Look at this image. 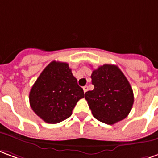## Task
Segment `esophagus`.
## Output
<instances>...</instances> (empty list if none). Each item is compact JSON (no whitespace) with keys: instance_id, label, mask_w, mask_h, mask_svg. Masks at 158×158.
I'll return each instance as SVG.
<instances>
[{"instance_id":"esophagus-1","label":"esophagus","mask_w":158,"mask_h":158,"mask_svg":"<svg viewBox=\"0 0 158 158\" xmlns=\"http://www.w3.org/2000/svg\"><path fill=\"white\" fill-rule=\"evenodd\" d=\"M87 90H88V87H87V86H85V87H83L84 93H87Z\"/></svg>"}]
</instances>
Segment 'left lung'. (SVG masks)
Instances as JSON below:
<instances>
[{"label": "left lung", "instance_id": "1", "mask_svg": "<svg viewBox=\"0 0 158 158\" xmlns=\"http://www.w3.org/2000/svg\"><path fill=\"white\" fill-rule=\"evenodd\" d=\"M91 78L94 89L85 93V98L93 115L108 125L126 118L134 103V94L119 68L105 64L94 70Z\"/></svg>", "mask_w": 158, "mask_h": 158}]
</instances>
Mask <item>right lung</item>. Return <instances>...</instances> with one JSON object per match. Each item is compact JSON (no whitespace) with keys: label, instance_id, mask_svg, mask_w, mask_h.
I'll return each instance as SVG.
<instances>
[{"label":"right lung","instance_id":"1","mask_svg":"<svg viewBox=\"0 0 158 158\" xmlns=\"http://www.w3.org/2000/svg\"><path fill=\"white\" fill-rule=\"evenodd\" d=\"M84 98L83 89L65 62L52 61L41 72L29 93L33 112L49 124L69 118L78 101Z\"/></svg>","mask_w":158,"mask_h":158}]
</instances>
